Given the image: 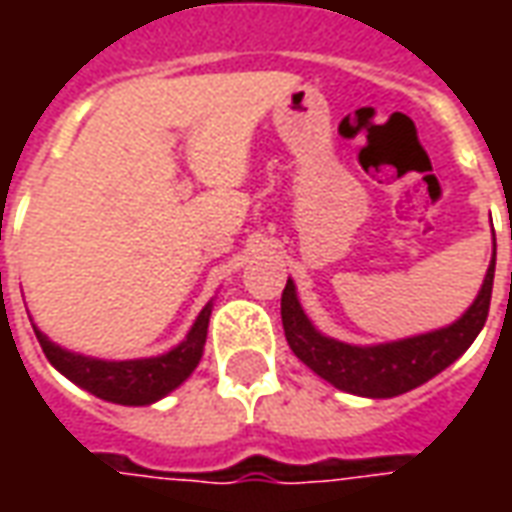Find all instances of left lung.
Masks as SVG:
<instances>
[{
  "label": "left lung",
  "mask_w": 512,
  "mask_h": 512,
  "mask_svg": "<svg viewBox=\"0 0 512 512\" xmlns=\"http://www.w3.org/2000/svg\"><path fill=\"white\" fill-rule=\"evenodd\" d=\"M494 268L496 241L483 288L458 321L436 332L381 345H348L318 332L301 310L293 279H288V285L282 290V326H285L290 351L299 356L312 373H318L323 381H329L343 392L359 397L403 395L408 389H417L419 384L439 376L444 367H450L474 343L491 307Z\"/></svg>",
  "instance_id": "left-lung-1"
}]
</instances>
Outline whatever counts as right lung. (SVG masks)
<instances>
[{"instance_id": "obj_1", "label": "right lung", "mask_w": 512, "mask_h": 512, "mask_svg": "<svg viewBox=\"0 0 512 512\" xmlns=\"http://www.w3.org/2000/svg\"><path fill=\"white\" fill-rule=\"evenodd\" d=\"M211 310L213 304L208 301L186 334V340L175 345L172 351L161 356H147V359H126V362L73 354V351H65L60 345L51 343L40 329L35 326L32 329H35V337H38L46 359L76 386H82L101 400L120 403V406H150L169 395L172 389H178L194 373V367L200 365Z\"/></svg>"}]
</instances>
